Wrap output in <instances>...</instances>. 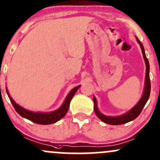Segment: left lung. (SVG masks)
Masks as SVG:
<instances>
[{
	"label": "left lung",
	"instance_id": "left-lung-1",
	"mask_svg": "<svg viewBox=\"0 0 160 160\" xmlns=\"http://www.w3.org/2000/svg\"><path fill=\"white\" fill-rule=\"evenodd\" d=\"M137 41L140 44V46L141 48L142 54H143V59L145 61L146 64V77H145V86H144V89H143V93L142 97L140 98L138 103L136 104V106L133 107L130 111L126 112L124 115H120V116L117 117H111V116H107V115H103L101 112L99 111L97 106V102H96V99L93 96V102H94V111L96 113V116H97L101 121H102L103 122L106 123V124H112V125H118V124H123L128 123L131 121L134 120L136 118L139 116V115L141 112L142 109L143 108V107L147 103V100L149 99L150 94V64H149L148 59L147 58V56L145 54V51L144 48H143V44L140 42V40L136 37Z\"/></svg>",
	"mask_w": 160,
	"mask_h": 160
}]
</instances>
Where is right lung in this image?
Segmentation results:
<instances>
[{"mask_svg":"<svg viewBox=\"0 0 160 160\" xmlns=\"http://www.w3.org/2000/svg\"><path fill=\"white\" fill-rule=\"evenodd\" d=\"M80 85L77 86V87H74V88L72 89L71 92H69V94L68 95V96L66 97L62 106L58 109L52 112H45V113H43V112H34L25 109V108L19 106L18 104H17L15 102L14 100L12 99L11 96H10V93L8 92V90L7 88L6 90L12 105H13L15 110L20 116L25 118L28 119V120L38 124H50L57 122L58 121L60 120L61 118H62L66 115V113L68 111V108H69L71 100L73 98V96H74V94L76 93L77 89L80 88Z\"/></svg>","mask_w":160,"mask_h":160,"instance_id":"add662e5","label":"right lung"}]
</instances>
